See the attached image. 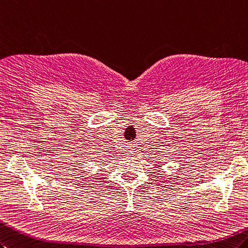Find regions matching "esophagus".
<instances>
[{
    "mask_svg": "<svg viewBox=\"0 0 248 248\" xmlns=\"http://www.w3.org/2000/svg\"><path fill=\"white\" fill-rule=\"evenodd\" d=\"M131 153H133V151H132V150H130V151H129V154H131Z\"/></svg>",
    "mask_w": 248,
    "mask_h": 248,
    "instance_id": "obj_1",
    "label": "esophagus"
}]
</instances>
